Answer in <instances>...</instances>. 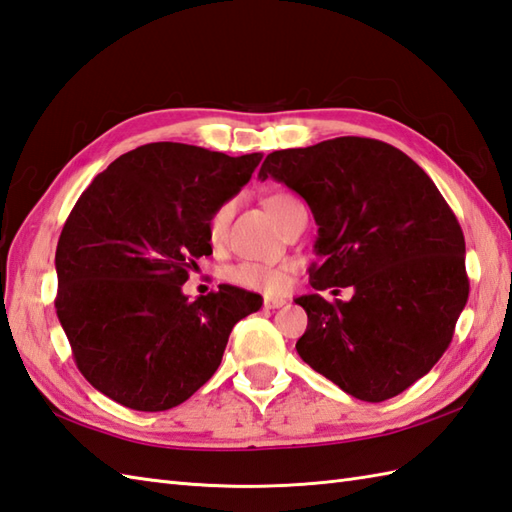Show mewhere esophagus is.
Wrapping results in <instances>:
<instances>
[{"instance_id": "obj_1", "label": "esophagus", "mask_w": 512, "mask_h": 512, "mask_svg": "<svg viewBox=\"0 0 512 512\" xmlns=\"http://www.w3.org/2000/svg\"><path fill=\"white\" fill-rule=\"evenodd\" d=\"M263 304H265V309L274 311V309H280V306H285L287 300H285V298H265Z\"/></svg>"}]
</instances>
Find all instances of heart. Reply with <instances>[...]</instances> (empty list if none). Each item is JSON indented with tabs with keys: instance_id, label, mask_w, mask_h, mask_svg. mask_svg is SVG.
Listing matches in <instances>:
<instances>
[{
	"instance_id": "obj_1",
	"label": "heart",
	"mask_w": 512,
	"mask_h": 512,
	"mask_svg": "<svg viewBox=\"0 0 512 512\" xmlns=\"http://www.w3.org/2000/svg\"><path fill=\"white\" fill-rule=\"evenodd\" d=\"M293 206H298V201H295L291 195H285V192H276V195H269L265 199V208L276 223H280L282 217H285ZM230 219H232V203H223V206H219L212 212V217L208 221V236L212 243H219L225 236ZM227 278L236 282V285L252 291L280 293L289 285V269L282 265L258 263V260H243V263H238L227 271Z\"/></svg>"
}]
</instances>
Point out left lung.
Listing matches in <instances>:
<instances>
[{"instance_id": "1", "label": "left lung", "mask_w": 512, "mask_h": 512, "mask_svg": "<svg viewBox=\"0 0 512 512\" xmlns=\"http://www.w3.org/2000/svg\"><path fill=\"white\" fill-rule=\"evenodd\" d=\"M267 177L298 192L317 223L315 293L295 298L309 315L298 355L359 401L401 394L447 350L469 298L456 214L414 160L370 138L274 151ZM344 286L348 303L319 295Z\"/></svg>"}]
</instances>
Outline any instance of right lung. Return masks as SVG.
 Returning a JSON list of instances; mask_svg holds the SVG:
<instances>
[{"mask_svg": "<svg viewBox=\"0 0 512 512\" xmlns=\"http://www.w3.org/2000/svg\"><path fill=\"white\" fill-rule=\"evenodd\" d=\"M260 160L144 144L76 201L56 245L54 306L78 370L111 401L138 412L184 403L217 372L234 324L263 306L258 293L232 285L197 300L181 291L212 254V212Z\"/></svg>", "mask_w": 512, "mask_h": 512, "instance_id": "add662e5", "label": "right lung"}]
</instances>
